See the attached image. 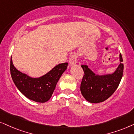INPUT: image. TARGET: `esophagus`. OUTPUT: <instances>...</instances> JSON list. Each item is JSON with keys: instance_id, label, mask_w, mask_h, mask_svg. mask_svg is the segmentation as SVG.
I'll list each match as a JSON object with an SVG mask.
<instances>
[{"instance_id": "34e87169", "label": "esophagus", "mask_w": 134, "mask_h": 134, "mask_svg": "<svg viewBox=\"0 0 134 134\" xmlns=\"http://www.w3.org/2000/svg\"><path fill=\"white\" fill-rule=\"evenodd\" d=\"M76 59H77V57H76V54H73L71 55V57L69 59V64L70 65H74L76 63Z\"/></svg>"}]
</instances>
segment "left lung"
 <instances>
[{
  "label": "left lung",
  "instance_id": "1",
  "mask_svg": "<svg viewBox=\"0 0 134 134\" xmlns=\"http://www.w3.org/2000/svg\"><path fill=\"white\" fill-rule=\"evenodd\" d=\"M120 64L113 74L96 75L86 65H81L85 75L80 91L85 99L91 103H100L108 99L118 87L123 74L124 65L122 55L119 54Z\"/></svg>",
  "mask_w": 134,
  "mask_h": 134
}]
</instances>
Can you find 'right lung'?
Instances as JSON below:
<instances>
[{
  "label": "right lung",
  "mask_w": 134,
  "mask_h": 134,
  "mask_svg": "<svg viewBox=\"0 0 134 134\" xmlns=\"http://www.w3.org/2000/svg\"><path fill=\"white\" fill-rule=\"evenodd\" d=\"M67 65V62L58 64L44 75L32 78L17 70L11 57L10 74L16 86L23 95L33 101L44 103L52 96L56 84Z\"/></svg>",
  "instance_id": "1"
}]
</instances>
